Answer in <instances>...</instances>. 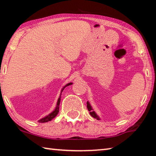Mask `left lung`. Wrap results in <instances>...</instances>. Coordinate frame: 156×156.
<instances>
[{"instance_id": "8db88e82", "label": "left lung", "mask_w": 156, "mask_h": 156, "mask_svg": "<svg viewBox=\"0 0 156 156\" xmlns=\"http://www.w3.org/2000/svg\"><path fill=\"white\" fill-rule=\"evenodd\" d=\"M87 109L89 110V113H90V115L92 116V117L94 118H96L97 120H100L99 116L96 114V113L94 112L93 109H92L91 105L89 104V102L88 101L87 102Z\"/></svg>"}]
</instances>
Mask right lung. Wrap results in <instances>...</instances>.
<instances>
[{
  "label": "right lung",
  "mask_w": 156,
  "mask_h": 156,
  "mask_svg": "<svg viewBox=\"0 0 156 156\" xmlns=\"http://www.w3.org/2000/svg\"><path fill=\"white\" fill-rule=\"evenodd\" d=\"M70 84H72V83H69L66 84V85L61 90V93H60V97L58 98V102H57V105H56V107L55 108V109L51 113H50L49 115H47L45 117H44L43 118H41V120H38L39 122H49V121H51L52 119H54V118L56 117V116L58 115V113L59 112V105H60V98H61V94L62 91L64 90V89L66 87H67L69 85H70Z\"/></svg>",
  "instance_id": "add662e5"
}]
</instances>
